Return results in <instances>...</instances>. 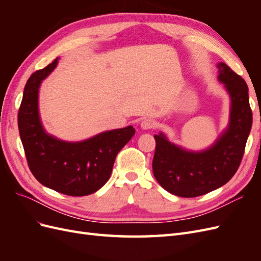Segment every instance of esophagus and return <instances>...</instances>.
I'll use <instances>...</instances> for the list:
<instances>
[{"label": "esophagus", "instance_id": "34e87169", "mask_svg": "<svg viewBox=\"0 0 261 261\" xmlns=\"http://www.w3.org/2000/svg\"><path fill=\"white\" fill-rule=\"evenodd\" d=\"M154 126H155V123L153 120H151V118H146V120H144L140 123V127L145 130L151 129L154 127Z\"/></svg>", "mask_w": 261, "mask_h": 261}]
</instances>
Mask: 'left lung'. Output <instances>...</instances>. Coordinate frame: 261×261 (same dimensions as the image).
<instances>
[{
    "mask_svg": "<svg viewBox=\"0 0 261 261\" xmlns=\"http://www.w3.org/2000/svg\"><path fill=\"white\" fill-rule=\"evenodd\" d=\"M218 81L230 99L226 127L209 147L192 150L173 143L163 132L154 135L152 170L165 191L192 198L223 186L238 171L249 136L252 114L248 87L225 63L219 62Z\"/></svg>",
    "mask_w": 261,
    "mask_h": 261,
    "instance_id": "obj_1",
    "label": "left lung"
}]
</instances>
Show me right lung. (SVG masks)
<instances>
[{"instance_id": "1", "label": "right lung", "mask_w": 261, "mask_h": 261, "mask_svg": "<svg viewBox=\"0 0 261 261\" xmlns=\"http://www.w3.org/2000/svg\"><path fill=\"white\" fill-rule=\"evenodd\" d=\"M59 58L29 77L18 112V128L29 169L45 187L68 196H87L103 186L117 153L135 134L133 126L101 132L80 141L45 130L39 112V90L57 68Z\"/></svg>"}]
</instances>
